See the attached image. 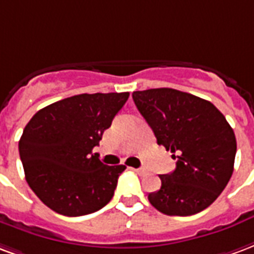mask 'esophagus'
<instances>
[{
	"label": "esophagus",
	"instance_id": "obj_1",
	"mask_svg": "<svg viewBox=\"0 0 254 254\" xmlns=\"http://www.w3.org/2000/svg\"><path fill=\"white\" fill-rule=\"evenodd\" d=\"M136 173H139V175H143V173H146V169H143V168H139V169H134Z\"/></svg>",
	"mask_w": 254,
	"mask_h": 254
}]
</instances>
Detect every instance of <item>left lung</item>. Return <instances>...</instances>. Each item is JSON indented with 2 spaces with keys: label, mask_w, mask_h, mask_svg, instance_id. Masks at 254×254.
I'll return each mask as SVG.
<instances>
[{
  "label": "left lung",
  "mask_w": 254,
  "mask_h": 254,
  "mask_svg": "<svg viewBox=\"0 0 254 254\" xmlns=\"http://www.w3.org/2000/svg\"><path fill=\"white\" fill-rule=\"evenodd\" d=\"M140 115L157 138L177 160L176 169L160 176L161 188L149 201L166 215L188 216L212 204L234 169V131L215 105L170 88L132 93Z\"/></svg>",
  "instance_id": "obj_1"
}]
</instances>
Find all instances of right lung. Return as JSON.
<instances>
[{"mask_svg": "<svg viewBox=\"0 0 254 254\" xmlns=\"http://www.w3.org/2000/svg\"><path fill=\"white\" fill-rule=\"evenodd\" d=\"M123 93L77 94L33 115L18 142L25 180L61 215L103 208L114 196L125 165H104L92 153L128 99Z\"/></svg>", "mask_w": 254, "mask_h": 254, "instance_id": "1", "label": "right lung"}]
</instances>
